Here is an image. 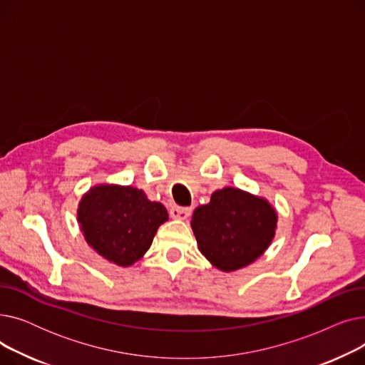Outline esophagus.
<instances>
[{"label":"esophagus","instance_id":"obj_1","mask_svg":"<svg viewBox=\"0 0 365 365\" xmlns=\"http://www.w3.org/2000/svg\"><path fill=\"white\" fill-rule=\"evenodd\" d=\"M190 212L192 210L187 208V207H178V205H173L170 208V216L173 219H178V220H186L190 216Z\"/></svg>","mask_w":365,"mask_h":365}]
</instances>
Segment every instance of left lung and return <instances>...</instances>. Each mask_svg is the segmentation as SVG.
Returning <instances> with one entry per match:
<instances>
[{
    "instance_id": "8db88e82",
    "label": "left lung",
    "mask_w": 365,
    "mask_h": 365,
    "mask_svg": "<svg viewBox=\"0 0 365 365\" xmlns=\"http://www.w3.org/2000/svg\"><path fill=\"white\" fill-rule=\"evenodd\" d=\"M277 222V210L266 198L226 186L195 208L190 227L202 256L219 271L232 272L267 250Z\"/></svg>"
}]
</instances>
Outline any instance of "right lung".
Here are the masks:
<instances>
[{"label":"right lung","instance_id":"obj_1","mask_svg":"<svg viewBox=\"0 0 365 365\" xmlns=\"http://www.w3.org/2000/svg\"><path fill=\"white\" fill-rule=\"evenodd\" d=\"M76 219L96 253L127 267L149 250L168 213L161 202L149 201L142 189L103 183L83 195Z\"/></svg>","mask_w":365,"mask_h":365}]
</instances>
